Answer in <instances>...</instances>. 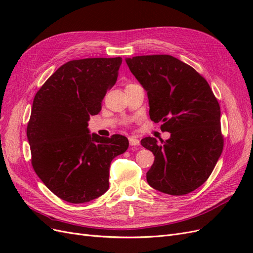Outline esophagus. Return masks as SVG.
I'll use <instances>...</instances> for the list:
<instances>
[{
	"label": "esophagus",
	"mask_w": 253,
	"mask_h": 253,
	"mask_svg": "<svg viewBox=\"0 0 253 253\" xmlns=\"http://www.w3.org/2000/svg\"><path fill=\"white\" fill-rule=\"evenodd\" d=\"M128 141H129V144H131V145H139V143H140L139 139H137L136 137H129Z\"/></svg>",
	"instance_id": "esophagus-1"
}]
</instances>
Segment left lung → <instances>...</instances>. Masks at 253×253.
<instances>
[{
  "label": "left lung",
  "instance_id": "left-lung-1",
  "mask_svg": "<svg viewBox=\"0 0 253 253\" xmlns=\"http://www.w3.org/2000/svg\"><path fill=\"white\" fill-rule=\"evenodd\" d=\"M129 71L147 90L150 118L170 138L141 139L155 156L148 183L170 195L192 192L208 179L224 147L220 108L206 79L169 55L126 58Z\"/></svg>",
  "mask_w": 253,
  "mask_h": 253
}]
</instances>
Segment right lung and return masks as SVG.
Masks as SVG:
<instances>
[{"mask_svg":"<svg viewBox=\"0 0 253 253\" xmlns=\"http://www.w3.org/2000/svg\"><path fill=\"white\" fill-rule=\"evenodd\" d=\"M121 62L120 57L68 61L35 96L27 125L32 165L65 202L87 203L104 194L111 162L128 148L125 136L100 137L87 127L116 82Z\"/></svg>","mask_w":253,"mask_h":253,"instance_id":"1","label":"right lung"}]
</instances>
